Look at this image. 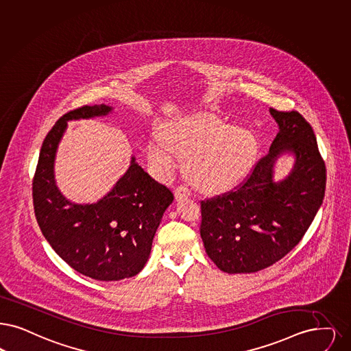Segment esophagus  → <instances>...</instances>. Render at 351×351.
<instances>
[{"label":"esophagus","mask_w":351,"mask_h":351,"mask_svg":"<svg viewBox=\"0 0 351 351\" xmlns=\"http://www.w3.org/2000/svg\"><path fill=\"white\" fill-rule=\"evenodd\" d=\"M173 195H175L176 201H180L182 198H189V197H191V192H189V189H188L185 185H180V186H178V188L175 189Z\"/></svg>","instance_id":"34e87169"}]
</instances>
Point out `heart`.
<instances>
[{
	"mask_svg": "<svg viewBox=\"0 0 351 351\" xmlns=\"http://www.w3.org/2000/svg\"><path fill=\"white\" fill-rule=\"evenodd\" d=\"M146 153L162 178L169 176L182 156L188 180L205 192H221L241 182L252 169L258 140L251 129L232 126L213 112L171 120L162 136H152Z\"/></svg>",
	"mask_w": 351,
	"mask_h": 351,
	"instance_id": "heart-1",
	"label": "heart"
}]
</instances>
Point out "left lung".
I'll return each mask as SVG.
<instances>
[{
  "label": "left lung",
  "mask_w": 351,
  "mask_h": 351,
  "mask_svg": "<svg viewBox=\"0 0 351 351\" xmlns=\"http://www.w3.org/2000/svg\"><path fill=\"white\" fill-rule=\"evenodd\" d=\"M278 133L269 153L235 191L201 202V238L222 271L254 273L273 265L302 240L323 204L326 169L315 133L299 112L269 110ZM293 167L282 180V156Z\"/></svg>",
  "instance_id": "1"
}]
</instances>
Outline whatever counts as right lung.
<instances>
[{
  "instance_id": "right-lung-1",
  "label": "right lung",
  "mask_w": 351,
  "mask_h": 351,
  "mask_svg": "<svg viewBox=\"0 0 351 351\" xmlns=\"http://www.w3.org/2000/svg\"><path fill=\"white\" fill-rule=\"evenodd\" d=\"M112 112V106L103 103L64 114L43 142L32 182L34 209L44 238L68 265L97 280H124L140 273L173 201L169 188L143 171L134 155L125 173L97 202L78 204L61 193L55 160L68 123Z\"/></svg>"
}]
</instances>
